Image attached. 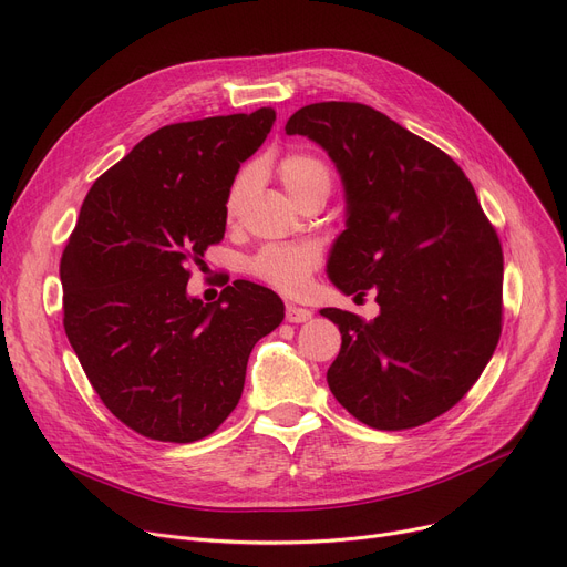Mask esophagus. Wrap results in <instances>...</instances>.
Listing matches in <instances>:
<instances>
[{
	"mask_svg": "<svg viewBox=\"0 0 567 567\" xmlns=\"http://www.w3.org/2000/svg\"><path fill=\"white\" fill-rule=\"evenodd\" d=\"M310 317H312V312H310L308 308L293 306V303H287V308H285V319H287L289 323H303V321H308Z\"/></svg>",
	"mask_w": 567,
	"mask_h": 567,
	"instance_id": "esophagus-1",
	"label": "esophagus"
}]
</instances>
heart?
Returning <instances> with one entry per match:
<instances>
[{"instance_id":"heart-1","label":"heart","mask_w":567,"mask_h":567,"mask_svg":"<svg viewBox=\"0 0 567 567\" xmlns=\"http://www.w3.org/2000/svg\"><path fill=\"white\" fill-rule=\"evenodd\" d=\"M278 174L287 193L299 206L312 197L326 199L333 186L331 167L326 165L319 156L306 154V152L287 154L278 163ZM255 178H257L255 165H246L236 174L225 197L227 218H234L238 214V208H241V204L246 202L248 193L255 186ZM319 264H321V248L317 244H271V246H264L248 259V274L278 291L293 293L308 282V278L312 276V271Z\"/></svg>"}]
</instances>
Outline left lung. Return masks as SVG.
I'll return each instance as SVG.
<instances>
[{
	"mask_svg": "<svg viewBox=\"0 0 567 567\" xmlns=\"http://www.w3.org/2000/svg\"><path fill=\"white\" fill-rule=\"evenodd\" d=\"M287 135L329 152L347 229L329 276L344 293L377 291L379 317L323 308L342 333L326 372L336 400L374 430H411L453 409L501 338L503 252L462 167L363 103L293 112Z\"/></svg>",
	"mask_w": 567,
	"mask_h": 567,
	"instance_id": "8db88e82",
	"label": "left lung"
}]
</instances>
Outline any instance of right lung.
I'll use <instances>...</instances> for the list:
<instances>
[{
  "label": "right lung",
  "mask_w": 567,
  "mask_h": 567,
  "mask_svg": "<svg viewBox=\"0 0 567 567\" xmlns=\"http://www.w3.org/2000/svg\"><path fill=\"white\" fill-rule=\"evenodd\" d=\"M276 112L158 128L96 178L59 264L64 329L103 404L133 432L193 443L241 400L259 338L285 317L278 293L234 280L216 303L186 291L225 236V197Z\"/></svg>",
  "instance_id": "1"
}]
</instances>
